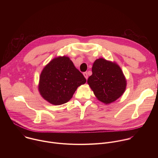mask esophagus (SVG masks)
Instances as JSON below:
<instances>
[{
    "label": "esophagus",
    "mask_w": 158,
    "mask_h": 158,
    "mask_svg": "<svg viewBox=\"0 0 158 158\" xmlns=\"http://www.w3.org/2000/svg\"><path fill=\"white\" fill-rule=\"evenodd\" d=\"M83 75H84V77H85L86 79H87V78H88V76H87V73H83Z\"/></svg>",
    "instance_id": "esophagus-1"
}]
</instances>
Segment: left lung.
<instances>
[{
	"instance_id": "1",
	"label": "left lung",
	"mask_w": 158,
	"mask_h": 158,
	"mask_svg": "<svg viewBox=\"0 0 158 158\" xmlns=\"http://www.w3.org/2000/svg\"><path fill=\"white\" fill-rule=\"evenodd\" d=\"M92 72L87 84L99 101L109 104L125 92L127 81L116 62L99 58L93 63Z\"/></svg>"
}]
</instances>
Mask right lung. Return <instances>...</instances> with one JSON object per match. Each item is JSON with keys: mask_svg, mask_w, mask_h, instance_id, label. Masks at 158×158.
Returning a JSON list of instances; mask_svg holds the SVG:
<instances>
[{"mask_svg": "<svg viewBox=\"0 0 158 158\" xmlns=\"http://www.w3.org/2000/svg\"><path fill=\"white\" fill-rule=\"evenodd\" d=\"M86 79L67 56L51 60L42 69L38 85L40 96L53 105L68 102Z\"/></svg>", "mask_w": 158, "mask_h": 158, "instance_id": "right-lung-1", "label": "right lung"}]
</instances>
